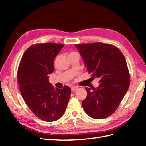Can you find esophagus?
<instances>
[{
	"label": "esophagus",
	"mask_w": 146,
	"mask_h": 146,
	"mask_svg": "<svg viewBox=\"0 0 146 146\" xmlns=\"http://www.w3.org/2000/svg\"><path fill=\"white\" fill-rule=\"evenodd\" d=\"M78 89V86H73V87L71 88V92H74L76 91Z\"/></svg>",
	"instance_id": "34e87169"
}]
</instances>
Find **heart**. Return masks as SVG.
I'll list each match as a JSON object with an SVG mask.
<instances>
[{"label":"heart","instance_id":"1","mask_svg":"<svg viewBox=\"0 0 146 146\" xmlns=\"http://www.w3.org/2000/svg\"><path fill=\"white\" fill-rule=\"evenodd\" d=\"M71 53H75V52H71ZM71 53H70V54H71Z\"/></svg>","mask_w":146,"mask_h":146}]
</instances>
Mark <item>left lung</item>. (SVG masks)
Wrapping results in <instances>:
<instances>
[{
    "instance_id": "obj_1",
    "label": "left lung",
    "mask_w": 146,
    "mask_h": 146,
    "mask_svg": "<svg viewBox=\"0 0 146 146\" xmlns=\"http://www.w3.org/2000/svg\"><path fill=\"white\" fill-rule=\"evenodd\" d=\"M92 78L100 80L97 88L86 87L87 97L82 102L86 114L105 119L119 107L130 85L125 58L113 45L102 42L75 44Z\"/></svg>"
}]
</instances>
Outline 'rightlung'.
Returning <instances> with one entry per match:
<instances>
[{
	"label": "right lung",
	"instance_id": "1",
	"mask_svg": "<svg viewBox=\"0 0 146 146\" xmlns=\"http://www.w3.org/2000/svg\"><path fill=\"white\" fill-rule=\"evenodd\" d=\"M64 44L43 43L30 46L24 52L17 71V81L23 98L35 115L46 122H53L63 115L71 88H54L49 75L54 71V61Z\"/></svg>",
	"mask_w": 146,
	"mask_h": 146
}]
</instances>
